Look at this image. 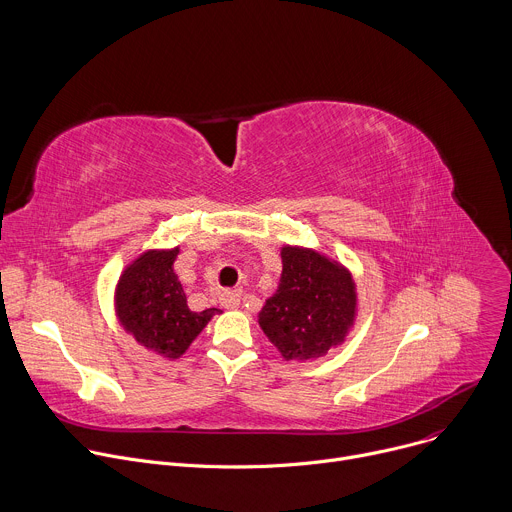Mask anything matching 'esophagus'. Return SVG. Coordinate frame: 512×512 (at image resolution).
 I'll list each match as a JSON object with an SVG mask.
<instances>
[{"instance_id":"obj_1","label":"esophagus","mask_w":512,"mask_h":512,"mask_svg":"<svg viewBox=\"0 0 512 512\" xmlns=\"http://www.w3.org/2000/svg\"><path fill=\"white\" fill-rule=\"evenodd\" d=\"M221 304H223L227 310L239 308V304H241V291H239V289H227V291H223Z\"/></svg>"}]
</instances>
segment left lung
Here are the masks:
<instances>
[{
  "label": "left lung",
  "mask_w": 512,
  "mask_h": 512,
  "mask_svg": "<svg viewBox=\"0 0 512 512\" xmlns=\"http://www.w3.org/2000/svg\"><path fill=\"white\" fill-rule=\"evenodd\" d=\"M281 265L277 291L259 312V326L285 360L324 356L352 326V275L340 263L300 247H283Z\"/></svg>",
  "instance_id": "1"
}]
</instances>
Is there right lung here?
Segmentation results:
<instances>
[{
	"label": "right lung",
	"instance_id": "add662e5",
	"mask_svg": "<svg viewBox=\"0 0 512 512\" xmlns=\"http://www.w3.org/2000/svg\"><path fill=\"white\" fill-rule=\"evenodd\" d=\"M176 257L178 247L139 255L123 271L115 291L121 326L141 346L168 358L184 354L210 318L221 312L188 308L182 283L174 273Z\"/></svg>",
	"mask_w": 512,
	"mask_h": 512
}]
</instances>
